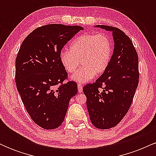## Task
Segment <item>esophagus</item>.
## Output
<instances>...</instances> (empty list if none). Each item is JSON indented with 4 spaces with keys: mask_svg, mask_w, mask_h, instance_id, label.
<instances>
[{
    "mask_svg": "<svg viewBox=\"0 0 156 156\" xmlns=\"http://www.w3.org/2000/svg\"><path fill=\"white\" fill-rule=\"evenodd\" d=\"M78 92H82V91H83V87H82V86L80 85V84L78 85Z\"/></svg>",
    "mask_w": 156,
    "mask_h": 156,
    "instance_id": "1",
    "label": "esophagus"
}]
</instances>
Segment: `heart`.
<instances>
[{
  "label": "heart",
  "instance_id": "b5f03b06",
  "mask_svg": "<svg viewBox=\"0 0 156 156\" xmlns=\"http://www.w3.org/2000/svg\"><path fill=\"white\" fill-rule=\"evenodd\" d=\"M112 55L110 39L104 34H87L75 39L69 46V51L60 53L61 64L67 73H73L70 79L78 83H85L103 74L108 68Z\"/></svg>",
  "mask_w": 156,
  "mask_h": 156
}]
</instances>
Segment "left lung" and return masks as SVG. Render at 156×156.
<instances>
[{"label": "left lung", "mask_w": 156, "mask_h": 156, "mask_svg": "<svg viewBox=\"0 0 156 156\" xmlns=\"http://www.w3.org/2000/svg\"><path fill=\"white\" fill-rule=\"evenodd\" d=\"M94 27L112 32L114 51L106 70L83 91L92 123L100 129H108L129 110L139 83V58L133 42L122 31L103 25Z\"/></svg>", "instance_id": "1"}]
</instances>
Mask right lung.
<instances>
[{
  "label": "right lung",
  "mask_w": 156,
  "mask_h": 156,
  "mask_svg": "<svg viewBox=\"0 0 156 156\" xmlns=\"http://www.w3.org/2000/svg\"><path fill=\"white\" fill-rule=\"evenodd\" d=\"M80 30L83 27L62 24L39 27L20 48L15 62L17 91L32 120L44 129H55L62 125L69 101L78 92L76 82L60 84L67 73L59 55ZM58 84L60 86L56 87Z\"/></svg>",
  "instance_id": "obj_1"
}]
</instances>
